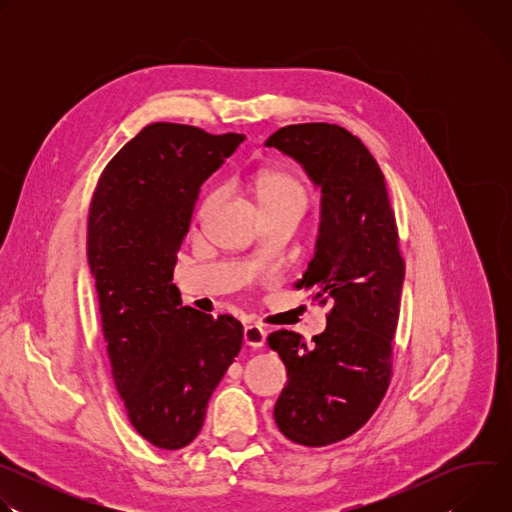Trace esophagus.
Returning a JSON list of instances; mask_svg holds the SVG:
<instances>
[{
	"label": "esophagus",
	"mask_w": 512,
	"mask_h": 512,
	"mask_svg": "<svg viewBox=\"0 0 512 512\" xmlns=\"http://www.w3.org/2000/svg\"><path fill=\"white\" fill-rule=\"evenodd\" d=\"M265 338H267V332L263 326L259 324H249L245 326V332H243V340L247 346H253V348H261L265 344Z\"/></svg>",
	"instance_id": "obj_1"
}]
</instances>
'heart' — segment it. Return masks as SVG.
I'll return each mask as SVG.
<instances>
[{"instance_id":"obj_1","label":"heart","mask_w":512,"mask_h":512,"mask_svg":"<svg viewBox=\"0 0 512 512\" xmlns=\"http://www.w3.org/2000/svg\"><path fill=\"white\" fill-rule=\"evenodd\" d=\"M253 194L261 208L281 206V204H294L304 208L306 204V190L296 176L283 170H261L253 180ZM216 194H210L202 206V210L210 208Z\"/></svg>"}]
</instances>
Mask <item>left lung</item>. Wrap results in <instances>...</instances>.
Masks as SVG:
<instances>
[{
	"mask_svg": "<svg viewBox=\"0 0 512 512\" xmlns=\"http://www.w3.org/2000/svg\"><path fill=\"white\" fill-rule=\"evenodd\" d=\"M320 188L314 257L298 287L332 304L326 330L267 336L287 369L273 417L287 440L322 448L360 429L391 379L405 263L385 176L350 131L330 123L287 125L267 141Z\"/></svg>",
	"mask_w": 512,
	"mask_h": 512,
	"instance_id": "8db88e82",
	"label": "left lung"
}]
</instances>
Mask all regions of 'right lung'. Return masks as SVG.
<instances>
[{
	"mask_svg": "<svg viewBox=\"0 0 512 512\" xmlns=\"http://www.w3.org/2000/svg\"><path fill=\"white\" fill-rule=\"evenodd\" d=\"M243 139L152 123L107 164L91 200L87 257L113 381L131 425L162 450L198 435L243 344L241 322L182 306L172 283L200 186Z\"/></svg>",
	"mask_w": 512,
	"mask_h": 512,
	"instance_id": "obj_1",
	"label": "right lung"
}]
</instances>
